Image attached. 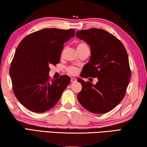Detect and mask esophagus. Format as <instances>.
Masks as SVG:
<instances>
[{
	"instance_id": "1",
	"label": "esophagus",
	"mask_w": 147,
	"mask_h": 147,
	"mask_svg": "<svg viewBox=\"0 0 147 147\" xmlns=\"http://www.w3.org/2000/svg\"><path fill=\"white\" fill-rule=\"evenodd\" d=\"M76 80H77L75 78H71V81L72 82H76Z\"/></svg>"
}]
</instances>
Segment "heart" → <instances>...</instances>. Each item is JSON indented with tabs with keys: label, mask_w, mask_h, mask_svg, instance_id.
I'll return each instance as SVG.
<instances>
[{
	"label": "heart",
	"mask_w": 147,
	"mask_h": 147,
	"mask_svg": "<svg viewBox=\"0 0 147 147\" xmlns=\"http://www.w3.org/2000/svg\"><path fill=\"white\" fill-rule=\"evenodd\" d=\"M88 47V45L86 43H80L78 45V47L77 48H79V47ZM67 73H69L71 75H75V74H78V69L75 66H69L66 69Z\"/></svg>",
	"instance_id": "heart-1"
}]
</instances>
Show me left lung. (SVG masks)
<instances>
[{
    "instance_id": "left-lung-1",
    "label": "left lung",
    "mask_w": 147,
    "mask_h": 147,
    "mask_svg": "<svg viewBox=\"0 0 147 147\" xmlns=\"http://www.w3.org/2000/svg\"><path fill=\"white\" fill-rule=\"evenodd\" d=\"M76 37L91 47V58L83 68V78H96L95 85L78 78L82 89L78 102L91 113L111 111L125 95L131 76L128 56L122 42L102 29L91 28L76 32Z\"/></svg>"
}]
</instances>
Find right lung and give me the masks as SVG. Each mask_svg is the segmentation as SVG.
<instances>
[{
    "mask_svg": "<svg viewBox=\"0 0 147 147\" xmlns=\"http://www.w3.org/2000/svg\"><path fill=\"white\" fill-rule=\"evenodd\" d=\"M75 30L45 28L26 36L19 44L9 68L13 91L32 111L43 113L56 105L70 84L67 75L51 80L52 65L60 60L65 42Z\"/></svg>",
    "mask_w": 147,
    "mask_h": 147,
    "instance_id": "add662e5",
    "label": "right lung"
}]
</instances>
